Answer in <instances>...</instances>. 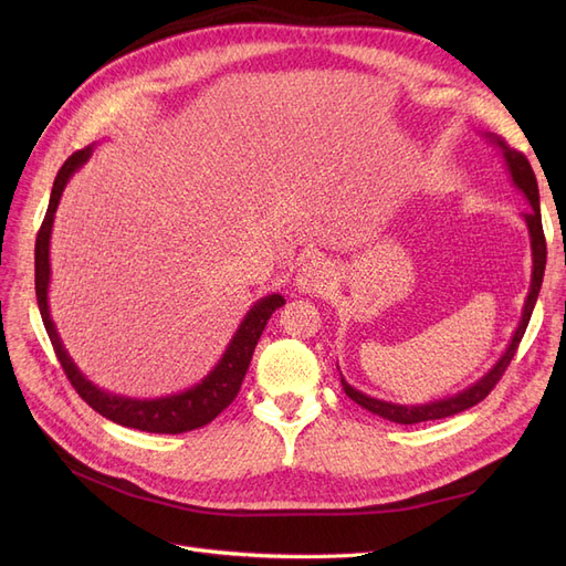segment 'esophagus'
Instances as JSON below:
<instances>
[{
  "instance_id": "obj_1",
  "label": "esophagus",
  "mask_w": 566,
  "mask_h": 566,
  "mask_svg": "<svg viewBox=\"0 0 566 566\" xmlns=\"http://www.w3.org/2000/svg\"><path fill=\"white\" fill-rule=\"evenodd\" d=\"M331 283H333V269L328 262L321 260V256H312L310 262L302 264L297 279H295L297 290H302V293H310V295L323 293V290L331 287Z\"/></svg>"
}]
</instances>
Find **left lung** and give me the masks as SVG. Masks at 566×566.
Wrapping results in <instances>:
<instances>
[{
	"label": "left lung",
	"mask_w": 566,
	"mask_h": 566,
	"mask_svg": "<svg viewBox=\"0 0 566 566\" xmlns=\"http://www.w3.org/2000/svg\"><path fill=\"white\" fill-rule=\"evenodd\" d=\"M486 139L503 153V160L507 172L512 177V184H515L520 191L524 193V198L531 205V212L524 214L526 221V229H528V238H531V285H528V295L524 300V310H522V318L515 328V335H512L507 349L503 352V356L499 358L491 366L489 373H484L482 378L476 382H472L470 387L460 389L458 394H451V397H443V399H434V401H427V403H391V401H382V399H375L368 397V394L358 391L356 387H352L345 378H342V389H345L347 397L352 401H356L361 408L370 410L373 416H380L389 422H399V424H418V422H427V420H441V418H449L460 413V410H468L472 406H476L482 399L489 397V391L495 387V382L501 380V375L505 373V368L510 366L512 356H515L520 342L524 337V331L528 325L531 312H534L538 293H541V283H543V273H545V235H543V224H541V200H538V184H536V175L534 169H531L528 160L524 153L510 148L501 136L495 134H486Z\"/></svg>",
	"instance_id": "left-lung-1"
}]
</instances>
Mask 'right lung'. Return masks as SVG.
Segmentation results:
<instances>
[{
  "label": "right lung",
  "mask_w": 566,
  "mask_h": 566,
  "mask_svg": "<svg viewBox=\"0 0 566 566\" xmlns=\"http://www.w3.org/2000/svg\"><path fill=\"white\" fill-rule=\"evenodd\" d=\"M94 146L82 148L73 153L71 158L63 163L59 169L54 188H51V198H49V208L44 214V221L38 233V243H35V293H38V304H40V314L44 321L46 335L54 345V352L59 356V361L67 375V380L73 382L80 397L87 401L96 413L104 418L132 427V430H142V432H156V434H181V432H191L198 430V427L212 422L221 410H224L233 399L238 389L243 385V378L248 373V366L252 361V352L256 347V339H260L266 321L271 314L281 310L285 304L283 295L273 293L262 300H256L252 304V310L245 314V318L238 325V331L233 333L227 352L221 354L217 366L205 375V378L188 387L179 394H169V397L160 399H132L123 397V394H113L96 387L92 380H87L75 361L63 347L61 335L56 331L54 321H51L49 312V281H51V264H49V243H51V229H54V217L56 208L63 196L65 184L71 181V177L77 172V169L90 160Z\"/></svg>",
  "instance_id": "obj_1"
}]
</instances>
